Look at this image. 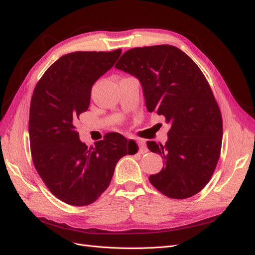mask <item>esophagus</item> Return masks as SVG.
I'll return each instance as SVG.
<instances>
[{"instance_id": "esophagus-1", "label": "esophagus", "mask_w": 255, "mask_h": 255, "mask_svg": "<svg viewBox=\"0 0 255 255\" xmlns=\"http://www.w3.org/2000/svg\"><path fill=\"white\" fill-rule=\"evenodd\" d=\"M136 143L138 145V152H139L140 154H143V153L148 152V149H146V146H145V144H144V142L142 140L137 139Z\"/></svg>"}]
</instances>
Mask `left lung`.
<instances>
[{
  "label": "left lung",
  "instance_id": "left-lung-1",
  "mask_svg": "<svg viewBox=\"0 0 255 255\" xmlns=\"http://www.w3.org/2000/svg\"><path fill=\"white\" fill-rule=\"evenodd\" d=\"M139 80L146 110L170 123L165 144L148 141L165 166L150 183L172 199L195 196L210 182L222 142V117L210 84L186 53L161 44L127 51L115 66Z\"/></svg>",
  "mask_w": 255,
  "mask_h": 255
}]
</instances>
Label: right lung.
I'll use <instances>...</instances> for the list:
<instances>
[{"instance_id":"1","label":"right lung","mask_w":255,"mask_h":255,"mask_svg":"<svg viewBox=\"0 0 255 255\" xmlns=\"http://www.w3.org/2000/svg\"><path fill=\"white\" fill-rule=\"evenodd\" d=\"M121 49L73 52L58 58L37 83L29 107V144L38 174L61 201L84 206L109 187L116 164L137 144L109 133L95 146L80 140L75 123L90 103L92 85L115 65Z\"/></svg>"}]
</instances>
